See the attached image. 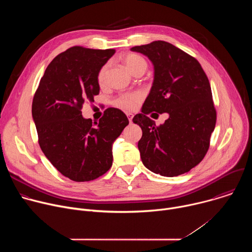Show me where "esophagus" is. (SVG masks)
<instances>
[{
  "instance_id": "obj_1",
  "label": "esophagus",
  "mask_w": 252,
  "mask_h": 252,
  "mask_svg": "<svg viewBox=\"0 0 252 252\" xmlns=\"http://www.w3.org/2000/svg\"><path fill=\"white\" fill-rule=\"evenodd\" d=\"M126 117H127V119H128L129 123L131 124V123H132V118H133V115H132L131 113H126Z\"/></svg>"
}]
</instances>
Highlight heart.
Returning a JSON list of instances; mask_svg holds the SVG:
<instances>
[{"mask_svg": "<svg viewBox=\"0 0 252 252\" xmlns=\"http://www.w3.org/2000/svg\"><path fill=\"white\" fill-rule=\"evenodd\" d=\"M122 61H123L124 64L126 65V67L130 71L132 75H134L136 71H139V70L146 71V69L148 67L147 61L136 54H126L123 57ZM107 70H109V65L107 64H104L99 69L98 75H97V83L99 86L104 85L105 80H106ZM141 99H142V94L140 93L124 94L116 99L115 103H116V105L121 107V109L131 111V110L135 109Z\"/></svg>", "mask_w": 252, "mask_h": 252, "instance_id": "obj_1", "label": "heart"}]
</instances>
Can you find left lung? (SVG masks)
Masks as SVG:
<instances>
[{
    "mask_svg": "<svg viewBox=\"0 0 252 252\" xmlns=\"http://www.w3.org/2000/svg\"><path fill=\"white\" fill-rule=\"evenodd\" d=\"M154 64V82L132 122L142 129L137 147L142 163L162 176L184 174L197 165L209 148L217 123L208 79L200 63L175 46L155 41L130 49ZM167 112L164 124L157 127L147 114Z\"/></svg>",
    "mask_w": 252,
    "mask_h": 252,
    "instance_id": "1",
    "label": "left lung"
}]
</instances>
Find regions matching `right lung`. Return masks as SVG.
Instances as JSON below:
<instances>
[{
    "label": "right lung",
    "instance_id": "add662e5",
    "mask_svg": "<svg viewBox=\"0 0 252 252\" xmlns=\"http://www.w3.org/2000/svg\"><path fill=\"white\" fill-rule=\"evenodd\" d=\"M115 53L69 48L50 63L32 99V116L43 153L74 182L94 181L111 168L114 142L128 125L115 107L94 123L81 111L98 94V71Z\"/></svg>",
    "mask_w": 252,
    "mask_h": 252
}]
</instances>
